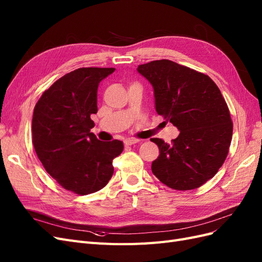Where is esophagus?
<instances>
[{"instance_id":"1","label":"esophagus","mask_w":262,"mask_h":262,"mask_svg":"<svg viewBox=\"0 0 262 262\" xmlns=\"http://www.w3.org/2000/svg\"><path fill=\"white\" fill-rule=\"evenodd\" d=\"M138 142H139V140H137V139H126L124 141V144L125 145H133V144L138 143Z\"/></svg>"}]
</instances>
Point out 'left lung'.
I'll return each mask as SVG.
<instances>
[{"label":"left lung","mask_w":262,"mask_h":262,"mask_svg":"<svg viewBox=\"0 0 262 262\" xmlns=\"http://www.w3.org/2000/svg\"><path fill=\"white\" fill-rule=\"evenodd\" d=\"M137 70L153 86L156 113L180 132L170 144L150 139L160 148L153 173L171 189L202 186L223 165L232 141L233 122L221 91L208 75L170 60Z\"/></svg>","instance_id":"left-lung-1"}]
</instances>
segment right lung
Listing matches in <instances>:
<instances>
[{
	"label": "right lung",
	"instance_id": "obj_1",
	"mask_svg": "<svg viewBox=\"0 0 262 262\" xmlns=\"http://www.w3.org/2000/svg\"><path fill=\"white\" fill-rule=\"evenodd\" d=\"M115 70H74L55 81L34 109L31 136L38 158L59 185L77 194L104 188L113 177L114 158L123 150L121 141L102 142L91 132L99 83Z\"/></svg>",
	"mask_w": 262,
	"mask_h": 262
}]
</instances>
